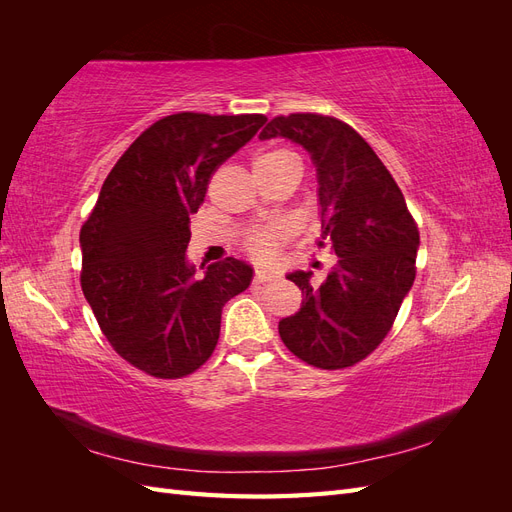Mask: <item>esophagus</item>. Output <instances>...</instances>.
Here are the masks:
<instances>
[{
    "mask_svg": "<svg viewBox=\"0 0 512 512\" xmlns=\"http://www.w3.org/2000/svg\"><path fill=\"white\" fill-rule=\"evenodd\" d=\"M277 277V271H271V269H256V275H254V282L256 284H265V282H271Z\"/></svg>",
    "mask_w": 512,
    "mask_h": 512,
    "instance_id": "esophagus-1",
    "label": "esophagus"
}]
</instances>
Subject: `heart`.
<instances>
[{
    "mask_svg": "<svg viewBox=\"0 0 512 512\" xmlns=\"http://www.w3.org/2000/svg\"><path fill=\"white\" fill-rule=\"evenodd\" d=\"M284 160H299V156L294 151L286 147H275L256 160V166L262 164H275V162H284ZM277 243V232L275 230H262L258 235L250 239V247L256 256H269L273 252V247Z\"/></svg>",
    "mask_w": 512,
    "mask_h": 512,
    "instance_id": "1",
    "label": "heart"
}]
</instances>
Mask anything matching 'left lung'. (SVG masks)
<instances>
[{
  "label": "left lung",
  "instance_id": "1",
  "mask_svg": "<svg viewBox=\"0 0 512 512\" xmlns=\"http://www.w3.org/2000/svg\"><path fill=\"white\" fill-rule=\"evenodd\" d=\"M275 136L312 156L320 237L337 256L320 286L309 282L312 271L288 275L301 288L303 305L280 320V337L307 365L352 367L382 344L414 284L418 228L393 175L348 123L318 113L280 115L260 141Z\"/></svg>",
  "mask_w": 512,
  "mask_h": 512
}]
</instances>
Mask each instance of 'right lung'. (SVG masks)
Wrapping results in <instances>:
<instances>
[{
    "mask_svg": "<svg viewBox=\"0 0 512 512\" xmlns=\"http://www.w3.org/2000/svg\"><path fill=\"white\" fill-rule=\"evenodd\" d=\"M265 121L205 113L156 121L117 160L81 228L85 299L113 350L153 378H183L207 363L222 307L252 282V267L237 258L196 277L185 247L211 175Z\"/></svg>",
    "mask_w": 512,
    "mask_h": 512,
    "instance_id": "right-lung-1",
    "label": "right lung"
}]
</instances>
